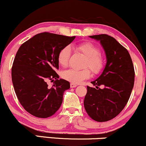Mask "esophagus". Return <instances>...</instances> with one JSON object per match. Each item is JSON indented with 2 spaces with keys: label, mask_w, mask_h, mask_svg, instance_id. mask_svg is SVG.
Instances as JSON below:
<instances>
[{
  "label": "esophagus",
  "mask_w": 146,
  "mask_h": 146,
  "mask_svg": "<svg viewBox=\"0 0 146 146\" xmlns=\"http://www.w3.org/2000/svg\"><path fill=\"white\" fill-rule=\"evenodd\" d=\"M70 86H71V88H75V87L78 86V84H74V83H71Z\"/></svg>",
  "instance_id": "34e87169"
}]
</instances>
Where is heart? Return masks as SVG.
Returning <instances> with one entry per match:
<instances>
[{"label": "heart", "mask_w": 146, "mask_h": 146, "mask_svg": "<svg viewBox=\"0 0 146 146\" xmlns=\"http://www.w3.org/2000/svg\"><path fill=\"white\" fill-rule=\"evenodd\" d=\"M77 48L79 51L86 58L85 66H88L95 73H98L102 71L104 65V60L100 48L91 42H83L78 44ZM71 53V47L69 45L64 46L60 49L58 55V62L62 66H66L68 64V60ZM91 73L88 68L83 70L68 69L62 73V77L65 80L74 84H79L83 80L89 78Z\"/></svg>", "instance_id": "b5f03b06"}]
</instances>
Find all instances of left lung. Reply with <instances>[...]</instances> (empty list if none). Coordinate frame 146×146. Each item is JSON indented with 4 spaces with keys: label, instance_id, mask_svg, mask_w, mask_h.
<instances>
[{
    "label": "left lung",
    "instance_id": "8db88e82",
    "mask_svg": "<svg viewBox=\"0 0 146 146\" xmlns=\"http://www.w3.org/2000/svg\"><path fill=\"white\" fill-rule=\"evenodd\" d=\"M100 41L105 51L106 64L102 74L87 86L84 105L95 121L113 119L126 105L135 82V70L128 51L113 37L106 34L90 36ZM103 86L100 89L99 86Z\"/></svg>",
    "mask_w": 146,
    "mask_h": 146
}]
</instances>
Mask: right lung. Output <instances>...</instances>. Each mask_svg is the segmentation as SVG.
Masks as SVG:
<instances>
[{
	"instance_id": "right-lung-1",
	"label": "right lung",
	"mask_w": 146,
	"mask_h": 146,
	"mask_svg": "<svg viewBox=\"0 0 146 146\" xmlns=\"http://www.w3.org/2000/svg\"><path fill=\"white\" fill-rule=\"evenodd\" d=\"M75 38L44 32L36 34L18 48L11 68L13 86L21 104L33 116L46 118L60 108L70 83L59 79L56 72L59 68L58 55ZM53 78L56 81L50 88L46 81Z\"/></svg>"
}]
</instances>
